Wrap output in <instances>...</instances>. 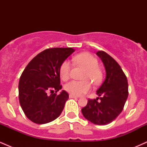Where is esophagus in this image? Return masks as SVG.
I'll return each mask as SVG.
<instances>
[{
    "label": "esophagus",
    "mask_w": 147,
    "mask_h": 147,
    "mask_svg": "<svg viewBox=\"0 0 147 147\" xmlns=\"http://www.w3.org/2000/svg\"><path fill=\"white\" fill-rule=\"evenodd\" d=\"M69 97H70V98L77 99V97H76V96H75V95H69Z\"/></svg>",
    "instance_id": "1"
}]
</instances>
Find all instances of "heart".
Segmentation results:
<instances>
[{
  "label": "heart",
  "instance_id": "heart-1",
  "mask_svg": "<svg viewBox=\"0 0 147 147\" xmlns=\"http://www.w3.org/2000/svg\"><path fill=\"white\" fill-rule=\"evenodd\" d=\"M75 63L86 70L83 77L84 81H72L64 86L65 90L70 95L78 96L86 93L90 90L92 82L95 85H98L102 80V73L99 69V62L95 57L90 54L84 52L74 57ZM71 65L68 61H64L59 68V75L62 80L67 81L70 77Z\"/></svg>",
  "mask_w": 147,
  "mask_h": 147
}]
</instances>
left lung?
Here are the masks:
<instances>
[{
    "instance_id": "8db88e82",
    "label": "left lung",
    "mask_w": 147,
    "mask_h": 147,
    "mask_svg": "<svg viewBox=\"0 0 147 147\" xmlns=\"http://www.w3.org/2000/svg\"><path fill=\"white\" fill-rule=\"evenodd\" d=\"M96 54L105 67L106 79L97 90L99 97L88 99L82 112L90 122L106 125L112 122L122 111L129 95L128 82L120 65L113 57L104 51Z\"/></svg>"
}]
</instances>
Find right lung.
I'll return each mask as SVG.
<instances>
[{"mask_svg": "<svg viewBox=\"0 0 147 147\" xmlns=\"http://www.w3.org/2000/svg\"><path fill=\"white\" fill-rule=\"evenodd\" d=\"M75 50L55 48L43 50L30 61L18 84V98L26 117L38 124L55 120L61 113L68 93L61 90L59 68ZM49 91L53 93L48 95Z\"/></svg>", "mask_w": 147, "mask_h": 147, "instance_id": "obj_1", "label": "right lung"}]
</instances>
